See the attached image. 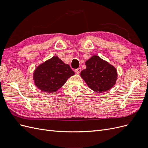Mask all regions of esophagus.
Returning a JSON list of instances; mask_svg holds the SVG:
<instances>
[{
  "instance_id": "esophagus-1",
  "label": "esophagus",
  "mask_w": 148,
  "mask_h": 148,
  "mask_svg": "<svg viewBox=\"0 0 148 148\" xmlns=\"http://www.w3.org/2000/svg\"><path fill=\"white\" fill-rule=\"evenodd\" d=\"M81 71H82L81 68H78L77 69H75V72L77 73V74H79L80 72H81Z\"/></svg>"
}]
</instances>
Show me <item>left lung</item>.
Returning a JSON list of instances; mask_svg holds the SVG:
<instances>
[{"instance_id": "obj_1", "label": "left lung", "mask_w": 148, "mask_h": 148, "mask_svg": "<svg viewBox=\"0 0 148 148\" xmlns=\"http://www.w3.org/2000/svg\"><path fill=\"white\" fill-rule=\"evenodd\" d=\"M86 69L80 76L92 90L101 93L112 88L117 79V71L108 62L94 55L85 62Z\"/></svg>"}]
</instances>
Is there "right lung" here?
Listing matches in <instances>:
<instances>
[{
    "instance_id": "1",
    "label": "right lung",
    "mask_w": 148,
    "mask_h": 148,
    "mask_svg": "<svg viewBox=\"0 0 148 148\" xmlns=\"http://www.w3.org/2000/svg\"><path fill=\"white\" fill-rule=\"evenodd\" d=\"M74 75L69 65L65 64L59 57L53 56L34 70V83L42 92H55Z\"/></svg>"
}]
</instances>
